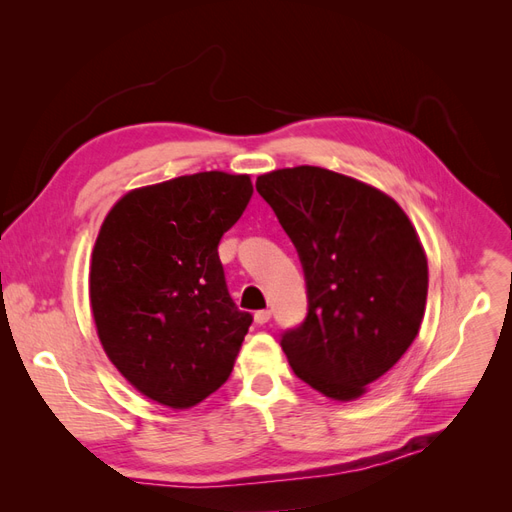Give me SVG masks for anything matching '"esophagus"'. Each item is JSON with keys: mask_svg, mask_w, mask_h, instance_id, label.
Returning a JSON list of instances; mask_svg holds the SVG:
<instances>
[{"mask_svg": "<svg viewBox=\"0 0 512 512\" xmlns=\"http://www.w3.org/2000/svg\"><path fill=\"white\" fill-rule=\"evenodd\" d=\"M254 320H256V324H267L271 320V312L269 309H260V312L254 314Z\"/></svg>", "mask_w": 512, "mask_h": 512, "instance_id": "1", "label": "esophagus"}]
</instances>
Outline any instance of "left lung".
<instances>
[{
  "mask_svg": "<svg viewBox=\"0 0 512 512\" xmlns=\"http://www.w3.org/2000/svg\"><path fill=\"white\" fill-rule=\"evenodd\" d=\"M297 247L309 312L286 331L294 374L333 401H354L412 346L429 269L406 211L374 185L320 166L256 179Z\"/></svg>",
  "mask_w": 512,
  "mask_h": 512,
  "instance_id": "obj_1",
  "label": "left lung"
}]
</instances>
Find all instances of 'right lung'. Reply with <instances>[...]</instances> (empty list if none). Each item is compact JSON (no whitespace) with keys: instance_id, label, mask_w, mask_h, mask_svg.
<instances>
[{"instance_id":"obj_1","label":"right lung","mask_w":512,"mask_h":512,"mask_svg":"<svg viewBox=\"0 0 512 512\" xmlns=\"http://www.w3.org/2000/svg\"><path fill=\"white\" fill-rule=\"evenodd\" d=\"M222 170L130 190L106 213L89 265L98 339L134 389L188 410L228 380L252 316L230 299L218 243L250 203Z\"/></svg>"}]
</instances>
